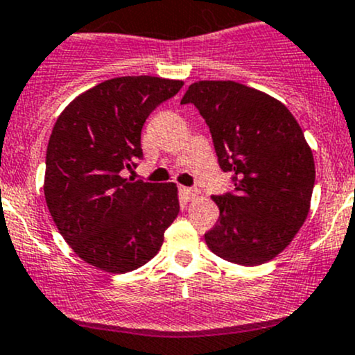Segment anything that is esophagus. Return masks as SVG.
Listing matches in <instances>:
<instances>
[{
  "mask_svg": "<svg viewBox=\"0 0 355 355\" xmlns=\"http://www.w3.org/2000/svg\"><path fill=\"white\" fill-rule=\"evenodd\" d=\"M180 193L184 196L185 200H190V199H196V197H199V190L192 189V187H180Z\"/></svg>",
  "mask_w": 355,
  "mask_h": 355,
  "instance_id": "1",
  "label": "esophagus"
}]
</instances>
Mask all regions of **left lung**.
<instances>
[{"mask_svg": "<svg viewBox=\"0 0 355 355\" xmlns=\"http://www.w3.org/2000/svg\"><path fill=\"white\" fill-rule=\"evenodd\" d=\"M193 103L211 130L233 192L212 196L219 219L204 234L212 253L238 266L277 257L306 221L315 187L311 148L294 115L267 93L236 81H197Z\"/></svg>", "mask_w": 355, "mask_h": 355, "instance_id": "left-lung-1", "label": "left lung"}]
</instances>
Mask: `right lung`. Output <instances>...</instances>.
I'll use <instances>...</instances> for the list:
<instances>
[{
	"label": "right lung",
	"instance_id": "right-lung-1",
	"mask_svg": "<svg viewBox=\"0 0 355 355\" xmlns=\"http://www.w3.org/2000/svg\"><path fill=\"white\" fill-rule=\"evenodd\" d=\"M184 81L121 76L87 89L55 121L44 196L68 245L89 266L136 270L159 252L180 211L177 185L125 178L143 158L141 130Z\"/></svg>",
	"mask_w": 355,
	"mask_h": 355
}]
</instances>
